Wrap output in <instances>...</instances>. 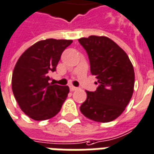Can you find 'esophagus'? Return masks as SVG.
Here are the masks:
<instances>
[{
  "label": "esophagus",
  "instance_id": "1",
  "mask_svg": "<svg viewBox=\"0 0 154 154\" xmlns=\"http://www.w3.org/2000/svg\"><path fill=\"white\" fill-rule=\"evenodd\" d=\"M77 89H78V88H77V87H75V86H73V85L69 86V89H70V91H75V90H76Z\"/></svg>",
  "mask_w": 154,
  "mask_h": 154
}]
</instances>
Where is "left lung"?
Listing matches in <instances>:
<instances>
[{"instance_id":"8db88e82","label":"left lung","mask_w":154,"mask_h":154,"mask_svg":"<svg viewBox=\"0 0 154 154\" xmlns=\"http://www.w3.org/2000/svg\"><path fill=\"white\" fill-rule=\"evenodd\" d=\"M79 42L88 54L90 71L99 84L95 91H86L87 99L80 111L96 122L114 120L124 112L134 93L133 65L125 51L108 37L90 35L80 38Z\"/></svg>"}]
</instances>
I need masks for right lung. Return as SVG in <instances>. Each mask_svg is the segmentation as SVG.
I'll use <instances>...</instances> for the list:
<instances>
[{"instance_id":"add662e5","label":"right lung","mask_w":154,"mask_h":154,"mask_svg":"<svg viewBox=\"0 0 154 154\" xmlns=\"http://www.w3.org/2000/svg\"><path fill=\"white\" fill-rule=\"evenodd\" d=\"M71 40H40L25 51L13 70L11 86L20 109L34 120L51 119L61 109L68 96L67 85L50 84L55 69Z\"/></svg>"}]
</instances>
